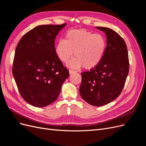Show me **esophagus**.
Here are the masks:
<instances>
[{
	"mask_svg": "<svg viewBox=\"0 0 146 146\" xmlns=\"http://www.w3.org/2000/svg\"><path fill=\"white\" fill-rule=\"evenodd\" d=\"M69 72L70 74H72L74 73H76V71H75V70H69Z\"/></svg>",
	"mask_w": 146,
	"mask_h": 146,
	"instance_id": "obj_1",
	"label": "esophagus"
}]
</instances>
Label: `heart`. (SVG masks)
<instances>
[{
  "mask_svg": "<svg viewBox=\"0 0 146 146\" xmlns=\"http://www.w3.org/2000/svg\"><path fill=\"white\" fill-rule=\"evenodd\" d=\"M107 48V41L103 35L94 34L85 29L69 30L65 39L56 42L55 51L58 58L64 63H68L74 55V58L69 63V67L92 69L102 60Z\"/></svg>",
  "mask_w": 146,
  "mask_h": 146,
  "instance_id": "b5f03b06",
  "label": "heart"
}]
</instances>
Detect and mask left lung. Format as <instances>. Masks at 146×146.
<instances>
[{"instance_id": "left-lung-1", "label": "left lung", "mask_w": 146, "mask_h": 146, "mask_svg": "<svg viewBox=\"0 0 146 146\" xmlns=\"http://www.w3.org/2000/svg\"><path fill=\"white\" fill-rule=\"evenodd\" d=\"M107 37L104 58L96 68L82 73L80 94L89 104L99 107L120 95L129 74V61L126 44L112 29L96 27Z\"/></svg>"}]
</instances>
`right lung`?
Returning a JSON list of instances; mask_svg holds the SVG:
<instances>
[{"label":"right lung","instance_id":"add662e5","mask_svg":"<svg viewBox=\"0 0 146 146\" xmlns=\"http://www.w3.org/2000/svg\"><path fill=\"white\" fill-rule=\"evenodd\" d=\"M66 25H38L17 45L13 75L21 96L34 107H44L55 101L69 76L55 51L56 36Z\"/></svg>","mask_w":146,"mask_h":146}]
</instances>
